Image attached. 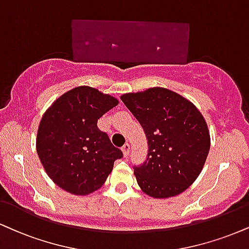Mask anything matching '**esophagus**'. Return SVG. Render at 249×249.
<instances>
[{
	"mask_svg": "<svg viewBox=\"0 0 249 249\" xmlns=\"http://www.w3.org/2000/svg\"><path fill=\"white\" fill-rule=\"evenodd\" d=\"M122 151H123V154H124L125 158H127L128 153H130V145L128 143H124V146L122 147Z\"/></svg>",
	"mask_w": 249,
	"mask_h": 249,
	"instance_id": "obj_1",
	"label": "esophagus"
}]
</instances>
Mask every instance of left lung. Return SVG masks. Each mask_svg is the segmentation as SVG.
Wrapping results in <instances>:
<instances>
[{
  "mask_svg": "<svg viewBox=\"0 0 249 249\" xmlns=\"http://www.w3.org/2000/svg\"><path fill=\"white\" fill-rule=\"evenodd\" d=\"M147 138L148 153L134 167L140 189L154 198L183 193L196 181L210 151L202 113L178 92L154 87L121 96Z\"/></svg>",
  "mask_w": 249,
  "mask_h": 249,
  "instance_id": "left-lung-1",
  "label": "left lung"
}]
</instances>
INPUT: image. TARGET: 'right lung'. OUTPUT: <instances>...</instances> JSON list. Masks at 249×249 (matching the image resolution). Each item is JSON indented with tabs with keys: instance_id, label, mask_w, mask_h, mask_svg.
<instances>
[{
	"instance_id": "obj_1",
	"label": "right lung",
	"mask_w": 249,
	"mask_h": 249,
	"mask_svg": "<svg viewBox=\"0 0 249 249\" xmlns=\"http://www.w3.org/2000/svg\"><path fill=\"white\" fill-rule=\"evenodd\" d=\"M118 100L81 86L65 92L45 111L39 123L36 148L45 172L61 189L89 195L100 189L123 157L97 119Z\"/></svg>"
}]
</instances>
